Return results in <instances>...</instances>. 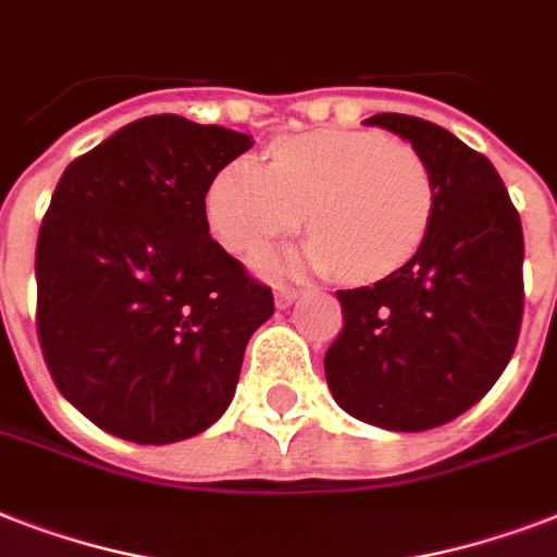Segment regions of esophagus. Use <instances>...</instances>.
<instances>
[{"instance_id":"esophagus-1","label":"esophagus","mask_w":557,"mask_h":557,"mask_svg":"<svg viewBox=\"0 0 557 557\" xmlns=\"http://www.w3.org/2000/svg\"><path fill=\"white\" fill-rule=\"evenodd\" d=\"M297 295H300V288H295V286H283V283H280V286L274 288V297H277V306L295 304Z\"/></svg>"}]
</instances>
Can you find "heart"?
Segmentation results:
<instances>
[{"instance_id":"obj_1","label":"heart","mask_w":557,"mask_h":557,"mask_svg":"<svg viewBox=\"0 0 557 557\" xmlns=\"http://www.w3.org/2000/svg\"><path fill=\"white\" fill-rule=\"evenodd\" d=\"M210 231L234 253H257L292 236L309 219L314 239L269 271H344L367 283L413 260L431 234L436 182L431 164L401 138L370 129H318L288 135L269 159L231 161L205 196Z\"/></svg>"}]
</instances>
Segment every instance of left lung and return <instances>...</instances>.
<instances>
[{
    "instance_id": "8db88e82",
    "label": "left lung",
    "mask_w": 557,
    "mask_h": 557,
    "mask_svg": "<svg viewBox=\"0 0 557 557\" xmlns=\"http://www.w3.org/2000/svg\"><path fill=\"white\" fill-rule=\"evenodd\" d=\"M367 124L401 135L436 182L431 234L379 283L335 292L344 312L323 367L335 401L387 431L457 419L494 387L523 321V227L483 152L413 115Z\"/></svg>"
}]
</instances>
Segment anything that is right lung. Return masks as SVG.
I'll list each match as a JSON object with an SVG mask.
<instances>
[{
    "instance_id": "obj_1",
    "label": "right lung",
    "mask_w": 557,
    "mask_h": 557,
    "mask_svg": "<svg viewBox=\"0 0 557 557\" xmlns=\"http://www.w3.org/2000/svg\"><path fill=\"white\" fill-rule=\"evenodd\" d=\"M251 135L141 117L57 182L37 236V338L57 389L138 445L225 413L271 286L210 236L205 196Z\"/></svg>"
}]
</instances>
